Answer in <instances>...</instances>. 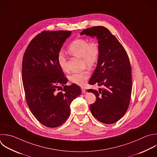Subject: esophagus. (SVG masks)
<instances>
[{
  "mask_svg": "<svg viewBox=\"0 0 157 157\" xmlns=\"http://www.w3.org/2000/svg\"><path fill=\"white\" fill-rule=\"evenodd\" d=\"M81 90L82 93H85L86 92V89L84 87H81Z\"/></svg>",
  "mask_w": 157,
  "mask_h": 157,
  "instance_id": "34e87169",
  "label": "esophagus"
}]
</instances>
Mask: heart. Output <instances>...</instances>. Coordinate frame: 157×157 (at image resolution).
I'll return each instance as SVG.
<instances>
[{
    "label": "heart",
    "mask_w": 157,
    "mask_h": 157,
    "mask_svg": "<svg viewBox=\"0 0 157 157\" xmlns=\"http://www.w3.org/2000/svg\"><path fill=\"white\" fill-rule=\"evenodd\" d=\"M68 51L70 54L82 60L84 65L89 68H93L97 63L100 54V47L96 41L89 42L84 38H78L73 40L68 47ZM57 62L63 71H66V57L63 52H60L57 55ZM90 73L88 70H84L81 73H73L69 76L70 81L78 86H83L89 78Z\"/></svg>",
    "instance_id": "b5f03b06"
}]
</instances>
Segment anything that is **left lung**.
I'll use <instances>...</instances> for the list:
<instances>
[{"instance_id": "left-lung-1", "label": "left lung", "mask_w": 157, "mask_h": 157, "mask_svg": "<svg viewBox=\"0 0 157 157\" xmlns=\"http://www.w3.org/2000/svg\"><path fill=\"white\" fill-rule=\"evenodd\" d=\"M96 37L100 47L97 67L89 84L103 86L94 93L96 101L90 105L92 115L105 124H113L126 112L132 91L131 67L127 52L117 37L104 26L84 29L80 34Z\"/></svg>"}]
</instances>
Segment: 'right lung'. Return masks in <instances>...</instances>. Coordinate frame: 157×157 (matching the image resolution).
<instances>
[{
    "instance_id": "1",
    "label": "right lung",
    "mask_w": 157,
    "mask_h": 157,
    "mask_svg": "<svg viewBox=\"0 0 157 157\" xmlns=\"http://www.w3.org/2000/svg\"><path fill=\"white\" fill-rule=\"evenodd\" d=\"M71 31H44L29 44L22 62V80L28 105L34 117L48 128L61 126L70 115L72 101L81 93L68 79L57 62V55ZM62 85L64 89L57 93Z\"/></svg>"
}]
</instances>
